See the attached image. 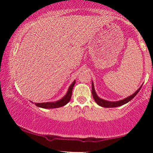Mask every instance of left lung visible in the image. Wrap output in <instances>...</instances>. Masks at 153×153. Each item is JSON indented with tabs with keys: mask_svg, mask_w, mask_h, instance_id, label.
<instances>
[{
	"mask_svg": "<svg viewBox=\"0 0 153 153\" xmlns=\"http://www.w3.org/2000/svg\"><path fill=\"white\" fill-rule=\"evenodd\" d=\"M141 88L142 87H140V88H139L134 94H132L131 96H129V97L126 98V99L121 100V101H106V100L100 99L99 96L96 95V91H95V89H94V83L92 82V95H93V96H94V99L95 100V101H96V102L97 103L99 106H101L102 107H105V108H112V107L120 106H122V105H124V104H125V103L129 102V101H131V100L133 98H134V96L138 94V92L140 91Z\"/></svg>",
	"mask_w": 153,
	"mask_h": 153,
	"instance_id": "left-lung-1",
	"label": "left lung"
}]
</instances>
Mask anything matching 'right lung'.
<instances>
[{"label":"right lung","mask_w":153,"mask_h":153,"mask_svg":"<svg viewBox=\"0 0 153 153\" xmlns=\"http://www.w3.org/2000/svg\"><path fill=\"white\" fill-rule=\"evenodd\" d=\"M75 83V80L73 82L68 89V93L62 99L56 101V102H47V103H35V105L39 107L44 108H59V107L63 106L67 104L70 101L72 96V91H73V86Z\"/></svg>","instance_id":"add662e5"}]
</instances>
